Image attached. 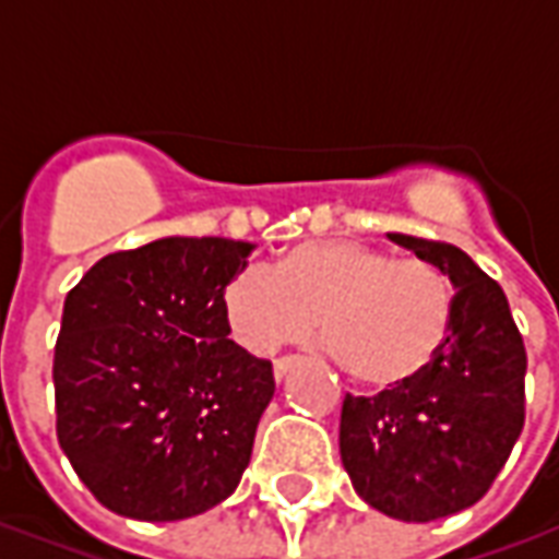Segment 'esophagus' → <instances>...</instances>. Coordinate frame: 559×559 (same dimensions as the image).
<instances>
[{
  "instance_id": "34e87169",
  "label": "esophagus",
  "mask_w": 559,
  "mask_h": 559,
  "mask_svg": "<svg viewBox=\"0 0 559 559\" xmlns=\"http://www.w3.org/2000/svg\"><path fill=\"white\" fill-rule=\"evenodd\" d=\"M299 365H302L299 356H284V359H278V362H275V380H284V377L290 374L293 368H299Z\"/></svg>"
}]
</instances>
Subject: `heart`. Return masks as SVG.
<instances>
[{
	"label": "heart",
	"mask_w": 559,
	"mask_h": 559,
	"mask_svg": "<svg viewBox=\"0 0 559 559\" xmlns=\"http://www.w3.org/2000/svg\"><path fill=\"white\" fill-rule=\"evenodd\" d=\"M230 335L254 356L302 341L311 326L344 371L371 392L416 383L443 353L455 293L425 260H395L371 245H296L275 272L245 266L224 287Z\"/></svg>",
	"instance_id": "1"
}]
</instances>
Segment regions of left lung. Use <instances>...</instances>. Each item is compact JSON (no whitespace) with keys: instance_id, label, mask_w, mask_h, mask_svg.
Segmentation results:
<instances>
[{"instance_id":"left-lung-1","label":"left lung","mask_w":559,"mask_h":559,"mask_svg":"<svg viewBox=\"0 0 559 559\" xmlns=\"http://www.w3.org/2000/svg\"><path fill=\"white\" fill-rule=\"evenodd\" d=\"M455 290L443 353L416 383L344 399L341 464L377 512L437 521L479 503L524 428L527 353L506 293L461 248L386 233Z\"/></svg>"}]
</instances>
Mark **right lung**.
<instances>
[{
	"label": "right lung",
	"mask_w": 559,
	"mask_h": 559,
	"mask_svg": "<svg viewBox=\"0 0 559 559\" xmlns=\"http://www.w3.org/2000/svg\"><path fill=\"white\" fill-rule=\"evenodd\" d=\"M254 248L167 236L102 257L68 293L56 433L116 515H203L242 479L275 377L272 362L227 338L221 299Z\"/></svg>",
	"instance_id": "obj_1"
}]
</instances>
